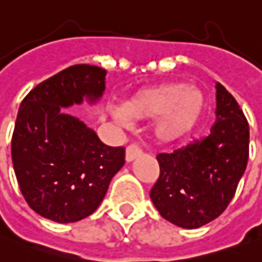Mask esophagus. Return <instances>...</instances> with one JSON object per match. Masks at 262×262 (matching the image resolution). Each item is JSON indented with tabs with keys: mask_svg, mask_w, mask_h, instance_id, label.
I'll list each match as a JSON object with an SVG mask.
<instances>
[{
	"mask_svg": "<svg viewBox=\"0 0 262 262\" xmlns=\"http://www.w3.org/2000/svg\"><path fill=\"white\" fill-rule=\"evenodd\" d=\"M142 154L141 148L137 145V144H131V145H128L127 151H125V158H127V161H134L135 158H138L140 155Z\"/></svg>",
	"mask_w": 262,
	"mask_h": 262,
	"instance_id": "obj_1",
	"label": "esophagus"
}]
</instances>
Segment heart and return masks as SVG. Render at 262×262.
I'll return each instance as SVG.
<instances>
[{
  "label": "heart",
  "instance_id": "obj_1",
  "mask_svg": "<svg viewBox=\"0 0 262 262\" xmlns=\"http://www.w3.org/2000/svg\"><path fill=\"white\" fill-rule=\"evenodd\" d=\"M204 102V94L198 88L174 81L138 91L124 102L122 110L134 120L161 115L157 124V135L162 141H172L194 127Z\"/></svg>",
  "mask_w": 262,
  "mask_h": 262
}]
</instances>
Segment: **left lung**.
Segmentation results:
<instances>
[{
	"mask_svg": "<svg viewBox=\"0 0 262 262\" xmlns=\"http://www.w3.org/2000/svg\"><path fill=\"white\" fill-rule=\"evenodd\" d=\"M217 120L205 138L158 154L160 177L149 196L162 218L200 228L221 215L247 168L250 128L243 110L217 82Z\"/></svg>",
	"mask_w": 262,
	"mask_h": 262,
	"instance_id": "8db88e82",
	"label": "left lung"
}]
</instances>
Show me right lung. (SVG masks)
Returning a JSON list of instances; mask_svg holds the SVG:
<instances>
[{
  "mask_svg": "<svg viewBox=\"0 0 262 262\" xmlns=\"http://www.w3.org/2000/svg\"><path fill=\"white\" fill-rule=\"evenodd\" d=\"M105 74L88 64L68 67L32 88L19 105L11 141L18 185L32 210L55 223L91 215L125 162L124 147H108L66 114L84 98L100 100Z\"/></svg>",
  "mask_w": 262,
  "mask_h": 262,
  "instance_id": "1",
  "label": "right lung"
}]
</instances>
